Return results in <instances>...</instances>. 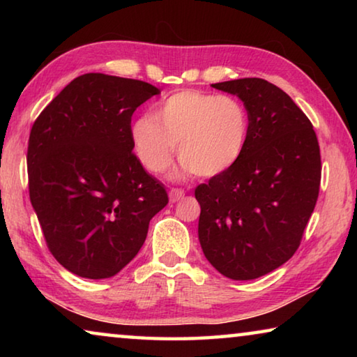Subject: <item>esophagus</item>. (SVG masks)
Segmentation results:
<instances>
[{
    "label": "esophagus",
    "instance_id": "obj_1",
    "mask_svg": "<svg viewBox=\"0 0 357 357\" xmlns=\"http://www.w3.org/2000/svg\"><path fill=\"white\" fill-rule=\"evenodd\" d=\"M184 198V190L183 189H172L170 190V202L176 203Z\"/></svg>",
    "mask_w": 357,
    "mask_h": 357
}]
</instances>
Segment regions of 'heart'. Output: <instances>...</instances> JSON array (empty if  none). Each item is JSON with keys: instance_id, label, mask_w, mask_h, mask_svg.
Segmentation results:
<instances>
[{"instance_id": "1", "label": "heart", "mask_w": 357, "mask_h": 357, "mask_svg": "<svg viewBox=\"0 0 357 357\" xmlns=\"http://www.w3.org/2000/svg\"><path fill=\"white\" fill-rule=\"evenodd\" d=\"M250 118L229 96L183 89L135 119L130 140L148 172L160 174L173 164L174 146L184 173L213 178L227 173L244 154Z\"/></svg>"}]
</instances>
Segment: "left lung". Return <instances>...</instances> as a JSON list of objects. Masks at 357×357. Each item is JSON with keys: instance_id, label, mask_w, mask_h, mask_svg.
Wrapping results in <instances>:
<instances>
[{"instance_id": "1", "label": "left lung", "mask_w": 357, "mask_h": 357, "mask_svg": "<svg viewBox=\"0 0 357 357\" xmlns=\"http://www.w3.org/2000/svg\"><path fill=\"white\" fill-rule=\"evenodd\" d=\"M211 86L244 102L250 132L238 164L195 189L198 239L222 275L258 279L301 244L321 181L318 138L293 99L263 78Z\"/></svg>"}]
</instances>
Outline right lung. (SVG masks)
<instances>
[{"mask_svg":"<svg viewBox=\"0 0 357 357\" xmlns=\"http://www.w3.org/2000/svg\"><path fill=\"white\" fill-rule=\"evenodd\" d=\"M134 78L84 74L34 121L28 142L29 200L52 255L72 274L108 279L129 264L165 187L132 153V114L159 94Z\"/></svg>","mask_w":357,"mask_h":357,"instance_id":"obj_1","label":"right lung"}]
</instances>
